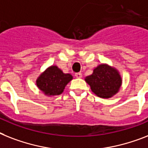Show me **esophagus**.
<instances>
[{
    "label": "esophagus",
    "mask_w": 148,
    "mask_h": 148,
    "mask_svg": "<svg viewBox=\"0 0 148 148\" xmlns=\"http://www.w3.org/2000/svg\"><path fill=\"white\" fill-rule=\"evenodd\" d=\"M75 75L76 78H79V79H80V78H82V74L81 73H76L75 74Z\"/></svg>",
    "instance_id": "1"
}]
</instances>
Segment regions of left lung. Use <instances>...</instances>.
I'll use <instances>...</instances> for the list:
<instances>
[{"label": "left lung", "mask_w": 148, "mask_h": 148, "mask_svg": "<svg viewBox=\"0 0 148 148\" xmlns=\"http://www.w3.org/2000/svg\"><path fill=\"white\" fill-rule=\"evenodd\" d=\"M85 82L91 91L102 98H110L119 91L122 78L118 70L107 64H101L93 70V73L85 77Z\"/></svg>", "instance_id": "left-lung-1"}]
</instances>
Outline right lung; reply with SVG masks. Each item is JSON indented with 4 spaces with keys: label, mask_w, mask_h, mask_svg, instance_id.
I'll return each instance as SVG.
<instances>
[{
    "label": "right lung",
    "mask_w": 148,
    "mask_h": 148,
    "mask_svg": "<svg viewBox=\"0 0 148 148\" xmlns=\"http://www.w3.org/2000/svg\"><path fill=\"white\" fill-rule=\"evenodd\" d=\"M73 79L69 73H63L57 66L48 67L36 80L38 88L45 95L55 96L63 92L66 85Z\"/></svg>",
    "instance_id": "right-lung-1"
}]
</instances>
